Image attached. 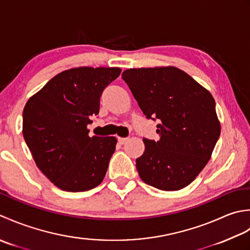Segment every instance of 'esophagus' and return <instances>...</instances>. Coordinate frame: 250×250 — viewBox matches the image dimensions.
Segmentation results:
<instances>
[{
	"label": "esophagus",
	"instance_id": "1",
	"mask_svg": "<svg viewBox=\"0 0 250 250\" xmlns=\"http://www.w3.org/2000/svg\"><path fill=\"white\" fill-rule=\"evenodd\" d=\"M127 141H128V138H121V137L119 138V142H120L121 145H124V144H126Z\"/></svg>",
	"mask_w": 250,
	"mask_h": 250
}]
</instances>
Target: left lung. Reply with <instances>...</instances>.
Returning a JSON list of instances; mask_svg holds the SVG:
<instances>
[{"label": "left lung", "instance_id": "1", "mask_svg": "<svg viewBox=\"0 0 250 250\" xmlns=\"http://www.w3.org/2000/svg\"><path fill=\"white\" fill-rule=\"evenodd\" d=\"M147 119H159L160 140L144 139L136 160L142 181L178 191L195 179L210 160L221 126L212 95L176 67L137 68L122 73Z\"/></svg>", "mask_w": 250, "mask_h": 250}]
</instances>
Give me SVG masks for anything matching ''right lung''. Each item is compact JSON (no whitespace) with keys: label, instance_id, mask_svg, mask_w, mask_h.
Wrapping results in <instances>:
<instances>
[{"label":"right lung","instance_id":"add662e5","mask_svg":"<svg viewBox=\"0 0 250 250\" xmlns=\"http://www.w3.org/2000/svg\"><path fill=\"white\" fill-rule=\"evenodd\" d=\"M120 68L62 71L31 96L23 109L22 134L39 169L59 189L84 192L103 182L115 137H89L90 116Z\"/></svg>","mask_w":250,"mask_h":250}]
</instances>
